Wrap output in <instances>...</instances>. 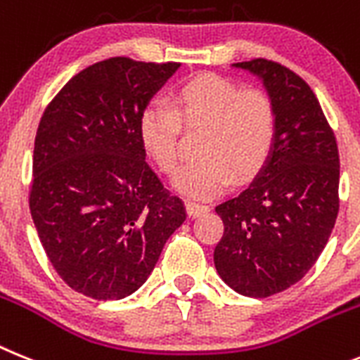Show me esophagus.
Segmentation results:
<instances>
[{"instance_id":"obj_1","label":"esophagus","mask_w":360,"mask_h":360,"mask_svg":"<svg viewBox=\"0 0 360 360\" xmlns=\"http://www.w3.org/2000/svg\"><path fill=\"white\" fill-rule=\"evenodd\" d=\"M210 210L206 205H201V202H193V201H188L186 202V212H188L190 217H199V215L206 214V212Z\"/></svg>"}]
</instances>
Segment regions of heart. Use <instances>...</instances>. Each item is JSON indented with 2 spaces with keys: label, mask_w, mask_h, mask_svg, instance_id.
I'll return each mask as SVG.
<instances>
[{
  "label": "heart",
  "mask_w": 360,
  "mask_h": 360,
  "mask_svg": "<svg viewBox=\"0 0 360 360\" xmlns=\"http://www.w3.org/2000/svg\"><path fill=\"white\" fill-rule=\"evenodd\" d=\"M181 124L202 128L199 159L184 165L174 188L192 198H210L226 188L230 177H254L268 161L277 136V114L262 90H240L233 81L199 74L183 83L172 98L152 101L139 117V137L146 154L162 172L177 168Z\"/></svg>",
  "instance_id": "b5f03b06"
}]
</instances>
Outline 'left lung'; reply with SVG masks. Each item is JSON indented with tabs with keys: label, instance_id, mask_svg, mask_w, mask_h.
I'll return each instance as SVG.
<instances>
[{
	"label": "left lung",
	"instance_id": "obj_1",
	"mask_svg": "<svg viewBox=\"0 0 360 360\" xmlns=\"http://www.w3.org/2000/svg\"><path fill=\"white\" fill-rule=\"evenodd\" d=\"M262 83L277 114L274 148L254 181L215 212L219 277L246 297L299 283L319 259L339 214V150L315 94L295 72L268 59L233 63Z\"/></svg>",
	"mask_w": 360,
	"mask_h": 360
}]
</instances>
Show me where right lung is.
Here are the masks:
<instances>
[{
	"instance_id": "1",
	"label": "right lung",
	"mask_w": 360,
	"mask_h": 360,
	"mask_svg": "<svg viewBox=\"0 0 360 360\" xmlns=\"http://www.w3.org/2000/svg\"><path fill=\"white\" fill-rule=\"evenodd\" d=\"M179 63L110 58L72 77L34 143L30 214L46 257L72 290L120 301L148 279L183 201L148 167L139 117Z\"/></svg>"
}]
</instances>
